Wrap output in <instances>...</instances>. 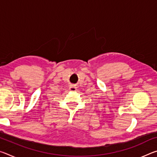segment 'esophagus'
Returning a JSON list of instances; mask_svg holds the SVG:
<instances>
[{
  "instance_id": "esophagus-1",
  "label": "esophagus",
  "mask_w": 157,
  "mask_h": 157,
  "mask_svg": "<svg viewBox=\"0 0 157 157\" xmlns=\"http://www.w3.org/2000/svg\"><path fill=\"white\" fill-rule=\"evenodd\" d=\"M69 90H70L71 91L74 92V91H76L77 88H76L75 86H69Z\"/></svg>"
}]
</instances>
